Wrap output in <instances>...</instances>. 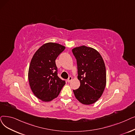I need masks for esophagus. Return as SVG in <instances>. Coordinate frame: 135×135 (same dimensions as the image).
Masks as SVG:
<instances>
[{
	"instance_id": "1",
	"label": "esophagus",
	"mask_w": 135,
	"mask_h": 135,
	"mask_svg": "<svg viewBox=\"0 0 135 135\" xmlns=\"http://www.w3.org/2000/svg\"><path fill=\"white\" fill-rule=\"evenodd\" d=\"M72 80V77H71V76H70V77H69V78L67 79V81L68 82V83H69V82L71 81Z\"/></svg>"
}]
</instances>
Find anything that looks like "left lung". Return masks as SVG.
<instances>
[{
  "instance_id": "obj_1",
  "label": "left lung",
  "mask_w": 135,
  "mask_h": 135,
  "mask_svg": "<svg viewBox=\"0 0 135 135\" xmlns=\"http://www.w3.org/2000/svg\"><path fill=\"white\" fill-rule=\"evenodd\" d=\"M77 60L79 88L73 90L76 99L84 105L95 103L101 97L107 83L106 68L100 54L85 46L74 48Z\"/></svg>"
}]
</instances>
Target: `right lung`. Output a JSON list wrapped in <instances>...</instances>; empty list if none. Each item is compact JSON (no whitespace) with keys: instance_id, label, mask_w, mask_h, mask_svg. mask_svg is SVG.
Segmentation results:
<instances>
[{"instance_id":"add662e5","label":"right lung","mask_w":135,"mask_h":135,"mask_svg":"<svg viewBox=\"0 0 135 135\" xmlns=\"http://www.w3.org/2000/svg\"><path fill=\"white\" fill-rule=\"evenodd\" d=\"M56 43L43 45L33 55L28 69L29 84L33 94L43 102L57 98L66 84L58 77L56 59L65 49Z\"/></svg>"}]
</instances>
